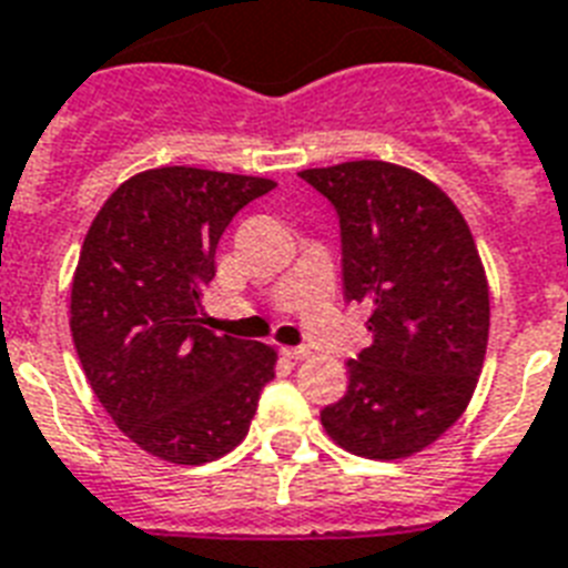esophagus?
Segmentation results:
<instances>
[{
    "label": "esophagus",
    "instance_id": "34e87169",
    "mask_svg": "<svg viewBox=\"0 0 568 568\" xmlns=\"http://www.w3.org/2000/svg\"><path fill=\"white\" fill-rule=\"evenodd\" d=\"M280 354L288 356V359H310L312 351H310V347H283Z\"/></svg>",
    "mask_w": 568,
    "mask_h": 568
}]
</instances>
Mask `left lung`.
I'll return each mask as SVG.
<instances>
[{
	"label": "left lung",
	"mask_w": 568,
	"mask_h": 568,
	"mask_svg": "<svg viewBox=\"0 0 568 568\" xmlns=\"http://www.w3.org/2000/svg\"><path fill=\"white\" fill-rule=\"evenodd\" d=\"M342 230L345 301L374 342L347 363L345 397L321 409L356 457L404 459L439 439L475 395L489 338V285L466 217L422 173L388 162L303 171Z\"/></svg>",
	"instance_id": "obj_1"
}]
</instances>
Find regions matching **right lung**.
Returning <instances> with one entry per match:
<instances>
[{"mask_svg":"<svg viewBox=\"0 0 568 568\" xmlns=\"http://www.w3.org/2000/svg\"><path fill=\"white\" fill-rule=\"evenodd\" d=\"M274 180L155 168L105 200L84 235L70 329L84 377L138 448L176 466L230 454L250 430L276 351L214 336L200 297L230 221Z\"/></svg>","mask_w":568,"mask_h":568,"instance_id":"1","label":"right lung"}]
</instances>
